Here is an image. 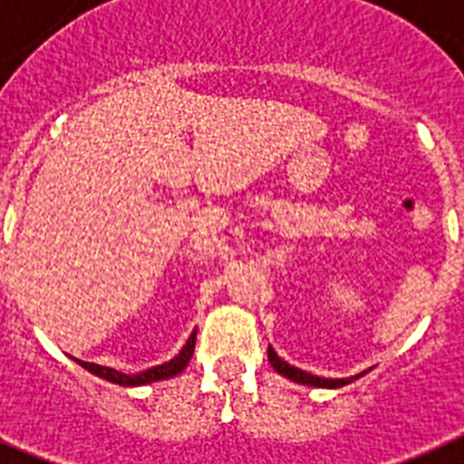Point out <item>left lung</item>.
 Wrapping results in <instances>:
<instances>
[{
	"label": "left lung",
	"instance_id": "left-lung-1",
	"mask_svg": "<svg viewBox=\"0 0 464 464\" xmlns=\"http://www.w3.org/2000/svg\"><path fill=\"white\" fill-rule=\"evenodd\" d=\"M267 361L273 362V367L277 370L279 374H285L286 379H292V382H298V384H308V386H320V389H339V386L351 384L353 379L362 377L365 372L355 374V377H346V379H324V377H315V374L305 372V370H298V367L289 365L286 361H282L277 353L273 351V346L267 348Z\"/></svg>",
	"mask_w": 464,
	"mask_h": 464
}]
</instances>
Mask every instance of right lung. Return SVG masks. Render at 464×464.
Returning a JSON list of instances; mask_svg holds the SVG:
<instances>
[{
    "mask_svg": "<svg viewBox=\"0 0 464 464\" xmlns=\"http://www.w3.org/2000/svg\"><path fill=\"white\" fill-rule=\"evenodd\" d=\"M194 343H197V332L187 339L185 348L179 351L172 361L163 362V365H156V367H149V370H144V372L140 374H122L118 372V370H113V367H103V365H97V362H85V361H75L80 362V365L85 367V370H90L92 374H97V377L102 379H109V382H113V384H121V386H141V384H151V382H160V379H168V377H175V374H179L182 370L187 367V362L191 361V355H194Z\"/></svg>",
    "mask_w": 464,
    "mask_h": 464,
    "instance_id": "right-lung-1",
    "label": "right lung"
}]
</instances>
